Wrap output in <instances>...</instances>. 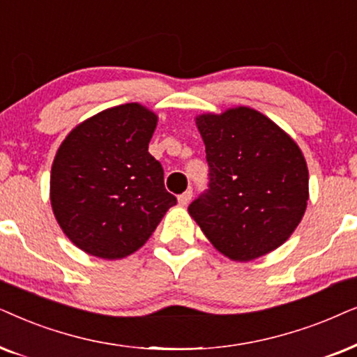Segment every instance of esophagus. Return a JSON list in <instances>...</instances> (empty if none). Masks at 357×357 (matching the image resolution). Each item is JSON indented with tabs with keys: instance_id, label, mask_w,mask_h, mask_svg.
Wrapping results in <instances>:
<instances>
[{
	"instance_id": "esophagus-1",
	"label": "esophagus",
	"mask_w": 357,
	"mask_h": 357,
	"mask_svg": "<svg viewBox=\"0 0 357 357\" xmlns=\"http://www.w3.org/2000/svg\"><path fill=\"white\" fill-rule=\"evenodd\" d=\"M191 197H192V191H191V189H188L186 192H183L181 196H178V204H179V206H183V207L188 206L189 201H191Z\"/></svg>"
}]
</instances>
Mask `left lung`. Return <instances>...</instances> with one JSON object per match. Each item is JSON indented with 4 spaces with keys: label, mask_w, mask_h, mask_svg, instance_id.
<instances>
[{
    "label": "left lung",
    "mask_w": 357,
    "mask_h": 357,
    "mask_svg": "<svg viewBox=\"0 0 357 357\" xmlns=\"http://www.w3.org/2000/svg\"><path fill=\"white\" fill-rule=\"evenodd\" d=\"M206 145L211 183L189 206L213 248L246 263L278 250L308 202V168L297 142L248 106L194 117Z\"/></svg>",
    "instance_id": "8db88e82"
}]
</instances>
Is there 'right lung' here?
Listing matches in <instances>:
<instances>
[{
    "label": "right lung",
    "mask_w": 357,
    "mask_h": 357,
    "mask_svg": "<svg viewBox=\"0 0 357 357\" xmlns=\"http://www.w3.org/2000/svg\"><path fill=\"white\" fill-rule=\"evenodd\" d=\"M158 116L140 102L114 106L84 119L56 150L50 204L76 248L122 259L146 243L176 197L163 168L149 153Z\"/></svg>",
    "instance_id": "right-lung-1"
}]
</instances>
